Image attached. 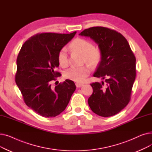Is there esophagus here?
Returning a JSON list of instances; mask_svg holds the SVG:
<instances>
[{"label": "esophagus", "instance_id": "1", "mask_svg": "<svg viewBox=\"0 0 152 152\" xmlns=\"http://www.w3.org/2000/svg\"><path fill=\"white\" fill-rule=\"evenodd\" d=\"M83 84H81V83H76V86L77 87H82V86H83Z\"/></svg>", "mask_w": 152, "mask_h": 152}]
</instances>
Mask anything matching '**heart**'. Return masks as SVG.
Segmentation results:
<instances>
[{"label":"heart","mask_w":152,"mask_h":152,"mask_svg":"<svg viewBox=\"0 0 152 152\" xmlns=\"http://www.w3.org/2000/svg\"><path fill=\"white\" fill-rule=\"evenodd\" d=\"M69 49L83 55L84 61L92 67L97 66L102 58V53L100 49L94 47L93 44L83 38H76L71 42ZM58 61L60 66L65 68L68 65L67 51L62 48L58 53ZM90 73V69L87 66H72L64 71L63 76L75 82H83Z\"/></svg>","instance_id":"b5f03b06"}]
</instances>
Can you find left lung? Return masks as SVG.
I'll use <instances>...</instances> for the list:
<instances>
[{"mask_svg": "<svg viewBox=\"0 0 152 152\" xmlns=\"http://www.w3.org/2000/svg\"><path fill=\"white\" fill-rule=\"evenodd\" d=\"M90 37L99 45L102 58L94 74L105 79L91 84L93 93L88 99L93 112L109 117L121 111L130 101L135 79V59L126 39L118 32L96 26L86 29L79 34Z\"/></svg>", "mask_w": 152, "mask_h": 152, "instance_id": "8db88e82", "label": "left lung"}]
</instances>
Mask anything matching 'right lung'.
Listing matches in <instances>:
<instances>
[{
	"label": "right lung",
	"instance_id": "add662e5",
	"mask_svg": "<svg viewBox=\"0 0 152 152\" xmlns=\"http://www.w3.org/2000/svg\"><path fill=\"white\" fill-rule=\"evenodd\" d=\"M76 33L37 34L24 43L18 55L16 84L26 105L43 117L63 112L76 90L75 84L69 79L54 88L51 86L61 75L56 71L58 53Z\"/></svg>",
	"mask_w": 152,
	"mask_h": 152
}]
</instances>
